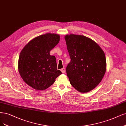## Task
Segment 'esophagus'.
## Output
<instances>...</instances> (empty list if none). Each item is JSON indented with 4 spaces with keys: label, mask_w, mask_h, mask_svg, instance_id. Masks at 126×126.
<instances>
[{
    "label": "esophagus",
    "mask_w": 126,
    "mask_h": 126,
    "mask_svg": "<svg viewBox=\"0 0 126 126\" xmlns=\"http://www.w3.org/2000/svg\"><path fill=\"white\" fill-rule=\"evenodd\" d=\"M61 71H62L63 73H65V72H66V69L64 68L61 69Z\"/></svg>",
    "instance_id": "obj_1"
}]
</instances>
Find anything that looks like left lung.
Here are the masks:
<instances>
[{"mask_svg": "<svg viewBox=\"0 0 126 126\" xmlns=\"http://www.w3.org/2000/svg\"><path fill=\"white\" fill-rule=\"evenodd\" d=\"M64 38L71 59L66 68L70 84L80 92H89L105 75V54L97 43L85 36L70 34Z\"/></svg>", "mask_w": 126, "mask_h": 126, "instance_id": "left-lung-1", "label": "left lung"}]
</instances>
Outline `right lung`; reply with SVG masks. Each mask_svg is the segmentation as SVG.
<instances>
[{"mask_svg": "<svg viewBox=\"0 0 126 126\" xmlns=\"http://www.w3.org/2000/svg\"><path fill=\"white\" fill-rule=\"evenodd\" d=\"M60 41L58 34L46 33L33 39L21 51L18 69L23 81L38 90H45L62 74L50 51Z\"/></svg>", "mask_w": 126, "mask_h": 126, "instance_id": "add662e5", "label": "right lung"}]
</instances>
